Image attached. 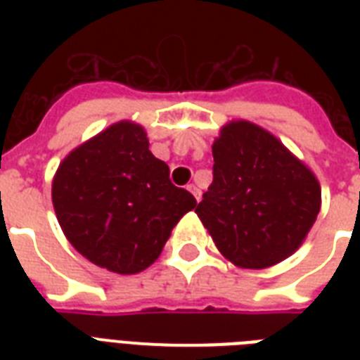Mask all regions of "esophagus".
I'll use <instances>...</instances> for the list:
<instances>
[{"instance_id": "34e87169", "label": "esophagus", "mask_w": 360, "mask_h": 360, "mask_svg": "<svg viewBox=\"0 0 360 360\" xmlns=\"http://www.w3.org/2000/svg\"><path fill=\"white\" fill-rule=\"evenodd\" d=\"M186 188L192 192V196L196 198V202H200V198H202V192H200V188H198L196 185H188Z\"/></svg>"}]
</instances>
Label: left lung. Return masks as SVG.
I'll return each mask as SVG.
<instances>
[{
    "label": "left lung",
    "instance_id": "1",
    "mask_svg": "<svg viewBox=\"0 0 360 360\" xmlns=\"http://www.w3.org/2000/svg\"><path fill=\"white\" fill-rule=\"evenodd\" d=\"M213 158V183L196 213L220 254L240 269L284 262L318 219V177L276 136L245 120L220 129Z\"/></svg>",
    "mask_w": 360,
    "mask_h": 360
}]
</instances>
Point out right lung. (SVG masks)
I'll use <instances>...</instances> for the list:
<instances>
[{
    "instance_id": "obj_1",
    "label": "right lung",
    "mask_w": 360,
    "mask_h": 360,
    "mask_svg": "<svg viewBox=\"0 0 360 360\" xmlns=\"http://www.w3.org/2000/svg\"><path fill=\"white\" fill-rule=\"evenodd\" d=\"M52 203L69 243L98 267L136 274L157 262L183 214L196 207L149 151L147 132L120 121L75 147L52 181Z\"/></svg>"
}]
</instances>
